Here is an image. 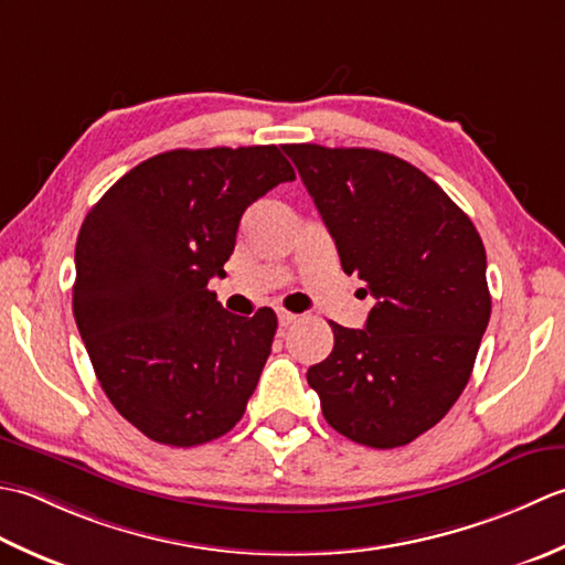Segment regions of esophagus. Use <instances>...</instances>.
Here are the masks:
<instances>
[{
    "mask_svg": "<svg viewBox=\"0 0 565 565\" xmlns=\"http://www.w3.org/2000/svg\"><path fill=\"white\" fill-rule=\"evenodd\" d=\"M278 321H280V327H282V329H287V327H292V324H297V321H299V315H292V312H285V309H282V312H278Z\"/></svg>",
    "mask_w": 565,
    "mask_h": 565,
    "instance_id": "34e87169",
    "label": "esophagus"
}]
</instances>
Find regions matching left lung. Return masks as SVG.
I'll return each instance as SVG.
<instances>
[{"instance_id":"obj_1","label":"left lung","mask_w":565,"mask_h":565,"mask_svg":"<svg viewBox=\"0 0 565 565\" xmlns=\"http://www.w3.org/2000/svg\"><path fill=\"white\" fill-rule=\"evenodd\" d=\"M282 148L343 273L375 297L363 329L329 321L333 349L307 383L347 439L405 446L446 417L473 373L490 321L486 246L468 214L407 160L373 148Z\"/></svg>"}]
</instances>
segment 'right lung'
Returning <instances> with one entry per match:
<instances>
[{
  "mask_svg": "<svg viewBox=\"0 0 565 565\" xmlns=\"http://www.w3.org/2000/svg\"><path fill=\"white\" fill-rule=\"evenodd\" d=\"M295 180L278 146L178 148L143 160L79 228L73 312L109 402L151 441L190 448L244 417L278 317L226 312L206 285L241 216Z\"/></svg>",
  "mask_w": 565,
  "mask_h": 565,
  "instance_id": "obj_1",
  "label": "right lung"
}]
</instances>
